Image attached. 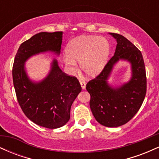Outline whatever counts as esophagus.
Returning a JSON list of instances; mask_svg holds the SVG:
<instances>
[{
	"label": "esophagus",
	"mask_w": 159,
	"mask_h": 159,
	"mask_svg": "<svg viewBox=\"0 0 159 159\" xmlns=\"http://www.w3.org/2000/svg\"><path fill=\"white\" fill-rule=\"evenodd\" d=\"M79 82H80V84H81V88L83 89H85V87H86V82H85V81L84 79H82V78H80L79 79Z\"/></svg>",
	"instance_id": "esophagus-1"
}]
</instances>
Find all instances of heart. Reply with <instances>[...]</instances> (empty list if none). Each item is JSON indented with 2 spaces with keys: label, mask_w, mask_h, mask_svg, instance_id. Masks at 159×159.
<instances>
[{
  "label": "heart",
  "mask_w": 159,
  "mask_h": 159,
  "mask_svg": "<svg viewBox=\"0 0 159 159\" xmlns=\"http://www.w3.org/2000/svg\"><path fill=\"white\" fill-rule=\"evenodd\" d=\"M110 51V45L102 36H81L71 40L67 46L64 61L71 69L80 62L81 68L86 74L95 75L103 68Z\"/></svg>",
  "instance_id": "obj_1"
}]
</instances>
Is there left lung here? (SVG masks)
<instances>
[{
    "mask_svg": "<svg viewBox=\"0 0 159 159\" xmlns=\"http://www.w3.org/2000/svg\"><path fill=\"white\" fill-rule=\"evenodd\" d=\"M117 42L114 56L102 71L86 85L90 95V107L95 119L107 127L127 123L141 107L147 93L146 69L141 52L123 36L111 33ZM120 59L132 64L133 77L119 89H112L107 80L112 66Z\"/></svg>",
    "mask_w": 159,
    "mask_h": 159,
    "instance_id": "obj_1",
    "label": "left lung"
}]
</instances>
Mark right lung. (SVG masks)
I'll use <instances>...</instances> for the list:
<instances>
[{"label": "right lung", "mask_w": 159, "mask_h": 159, "mask_svg": "<svg viewBox=\"0 0 159 159\" xmlns=\"http://www.w3.org/2000/svg\"><path fill=\"white\" fill-rule=\"evenodd\" d=\"M63 32H42L24 42L16 53L12 66V79L16 98L25 116L34 123L48 129H57L69 120L74 100L81 91L77 78L62 72L54 60L50 73L40 83L30 81L24 63L40 52H61Z\"/></svg>", "instance_id": "add662e5"}]
</instances>
